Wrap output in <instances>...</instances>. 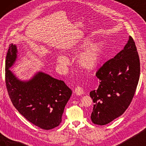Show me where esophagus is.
Segmentation results:
<instances>
[{
    "instance_id": "34e87169",
    "label": "esophagus",
    "mask_w": 146,
    "mask_h": 146,
    "mask_svg": "<svg viewBox=\"0 0 146 146\" xmlns=\"http://www.w3.org/2000/svg\"><path fill=\"white\" fill-rule=\"evenodd\" d=\"M74 93H75L76 95H78V96H80V95H82V94H83L84 90H83L82 88L80 87V86H77V87L75 88Z\"/></svg>"
}]
</instances>
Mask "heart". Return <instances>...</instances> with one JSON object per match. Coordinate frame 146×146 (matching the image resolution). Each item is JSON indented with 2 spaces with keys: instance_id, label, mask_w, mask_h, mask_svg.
<instances>
[{
  "instance_id": "heart-1",
  "label": "heart",
  "mask_w": 146,
  "mask_h": 146,
  "mask_svg": "<svg viewBox=\"0 0 146 146\" xmlns=\"http://www.w3.org/2000/svg\"><path fill=\"white\" fill-rule=\"evenodd\" d=\"M92 36H86L82 38L71 50L72 52H80L86 47V48L80 54L78 63L80 67L86 70H90L94 68L98 64L102 54L103 45L101 42H94ZM56 60L62 66L68 64V59L63 55H58Z\"/></svg>"
}]
</instances>
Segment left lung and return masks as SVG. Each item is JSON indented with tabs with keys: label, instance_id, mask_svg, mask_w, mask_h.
<instances>
[{
	"label": "left lung",
	"instance_id": "obj_1",
	"mask_svg": "<svg viewBox=\"0 0 146 146\" xmlns=\"http://www.w3.org/2000/svg\"><path fill=\"white\" fill-rule=\"evenodd\" d=\"M140 74V63L135 42L131 36L122 50L108 60L97 71L98 89L90 96L94 103L91 119L106 125L122 115L134 96Z\"/></svg>",
	"mask_w": 146,
	"mask_h": 146
}]
</instances>
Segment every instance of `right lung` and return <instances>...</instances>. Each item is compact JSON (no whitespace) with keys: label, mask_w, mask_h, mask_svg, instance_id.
<instances>
[{"label":"right lung","mask_w":146,"mask_h":146,"mask_svg":"<svg viewBox=\"0 0 146 146\" xmlns=\"http://www.w3.org/2000/svg\"><path fill=\"white\" fill-rule=\"evenodd\" d=\"M13 44L8 50L5 62V81L9 97L16 109L28 121L44 129L58 126L72 90L62 80L42 72L29 80L18 78L10 68L17 58Z\"/></svg>","instance_id":"1"}]
</instances>
